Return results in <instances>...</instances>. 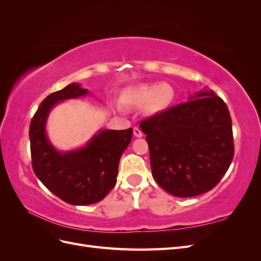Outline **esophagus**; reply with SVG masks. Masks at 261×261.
<instances>
[{"label": "esophagus", "instance_id": "esophagus-1", "mask_svg": "<svg viewBox=\"0 0 261 261\" xmlns=\"http://www.w3.org/2000/svg\"><path fill=\"white\" fill-rule=\"evenodd\" d=\"M134 135H135V137H143V132H141L138 127H134Z\"/></svg>", "mask_w": 261, "mask_h": 261}]
</instances>
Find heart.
Returning a JSON list of instances; mask_svg holds the SVG:
<instances>
[{
  "instance_id": "heart-1",
  "label": "heart",
  "mask_w": 261,
  "mask_h": 261,
  "mask_svg": "<svg viewBox=\"0 0 261 261\" xmlns=\"http://www.w3.org/2000/svg\"><path fill=\"white\" fill-rule=\"evenodd\" d=\"M175 98V90L170 84L155 83L128 87L122 91L120 102L124 107H145L151 114L168 109Z\"/></svg>"
}]
</instances>
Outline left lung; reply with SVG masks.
Instances as JSON below:
<instances>
[{"instance_id":"1","label":"left lung","mask_w":261,"mask_h":261,"mask_svg":"<svg viewBox=\"0 0 261 261\" xmlns=\"http://www.w3.org/2000/svg\"><path fill=\"white\" fill-rule=\"evenodd\" d=\"M140 128L152 176L173 196L186 198L211 191L233 160L230 112L211 90L146 118Z\"/></svg>"}]
</instances>
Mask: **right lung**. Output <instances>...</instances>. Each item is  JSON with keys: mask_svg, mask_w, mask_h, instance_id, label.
Listing matches in <instances>:
<instances>
[{"mask_svg": "<svg viewBox=\"0 0 261 261\" xmlns=\"http://www.w3.org/2000/svg\"><path fill=\"white\" fill-rule=\"evenodd\" d=\"M87 93L88 90L76 83L51 93L39 106L29 127L31 163L36 176L55 196L76 206L99 202L115 186L118 162L133 135V128L102 129L83 148L58 151L46 137V118L60 101Z\"/></svg>", "mask_w": 261, "mask_h": 261, "instance_id": "obj_1", "label": "right lung"}]
</instances>
